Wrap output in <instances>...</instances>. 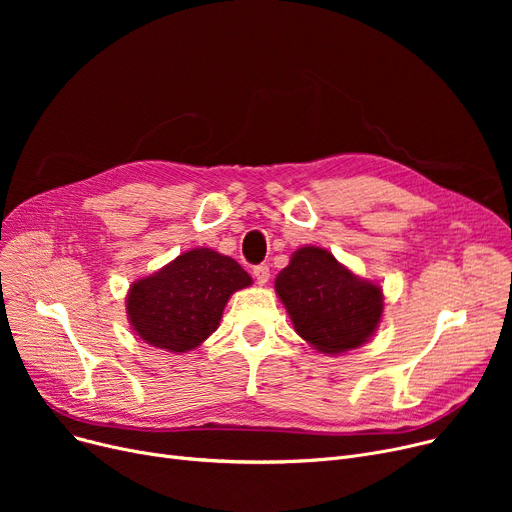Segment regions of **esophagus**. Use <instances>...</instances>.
I'll list each match as a JSON object with an SVG mask.
<instances>
[{
	"label": "esophagus",
	"mask_w": 512,
	"mask_h": 512,
	"mask_svg": "<svg viewBox=\"0 0 512 512\" xmlns=\"http://www.w3.org/2000/svg\"><path fill=\"white\" fill-rule=\"evenodd\" d=\"M253 276H255L257 284H259V286H263L267 280H270V267H267L265 263L255 265V267H253Z\"/></svg>",
	"instance_id": "esophagus-1"
}]
</instances>
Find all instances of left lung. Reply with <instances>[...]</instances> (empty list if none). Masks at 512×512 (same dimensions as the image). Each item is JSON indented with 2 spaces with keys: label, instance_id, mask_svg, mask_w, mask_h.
Instances as JSON below:
<instances>
[{
  "label": "left lung",
  "instance_id": "left-lung-1",
  "mask_svg": "<svg viewBox=\"0 0 512 512\" xmlns=\"http://www.w3.org/2000/svg\"><path fill=\"white\" fill-rule=\"evenodd\" d=\"M276 292L297 334L328 355L367 342L384 311L380 286L357 278L319 247L294 251L276 278Z\"/></svg>",
  "mask_w": 512,
  "mask_h": 512
}]
</instances>
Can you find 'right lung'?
<instances>
[{
	"instance_id": "obj_1",
	"label": "right lung",
	"mask_w": 512,
	"mask_h": 512,
	"mask_svg": "<svg viewBox=\"0 0 512 512\" xmlns=\"http://www.w3.org/2000/svg\"><path fill=\"white\" fill-rule=\"evenodd\" d=\"M251 282L234 259L211 249H193L134 282L126 313L132 330L147 344L186 353L218 330L230 294Z\"/></svg>"
}]
</instances>
